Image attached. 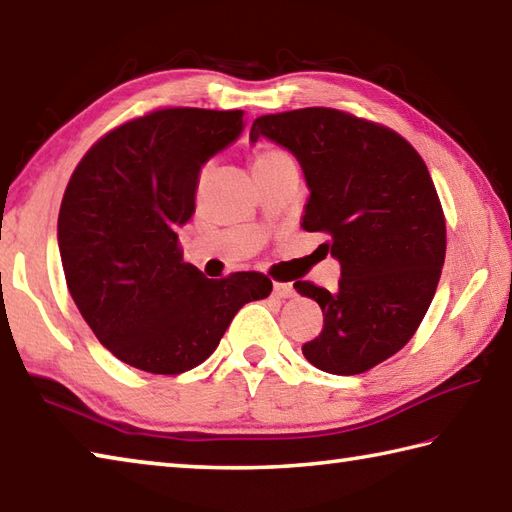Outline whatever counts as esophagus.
<instances>
[{"label": "esophagus", "instance_id": "obj_1", "mask_svg": "<svg viewBox=\"0 0 512 512\" xmlns=\"http://www.w3.org/2000/svg\"><path fill=\"white\" fill-rule=\"evenodd\" d=\"M273 295H275L277 299H288V297L295 295V288L290 286V284H275V286H273Z\"/></svg>", "mask_w": 512, "mask_h": 512}]
</instances>
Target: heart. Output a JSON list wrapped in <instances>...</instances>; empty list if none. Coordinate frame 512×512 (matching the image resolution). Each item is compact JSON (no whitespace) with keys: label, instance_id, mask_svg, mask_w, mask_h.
Instances as JSON below:
<instances>
[{"label":"heart","instance_id":"1","mask_svg":"<svg viewBox=\"0 0 512 512\" xmlns=\"http://www.w3.org/2000/svg\"><path fill=\"white\" fill-rule=\"evenodd\" d=\"M282 162H293L288 153L279 148H266L262 153H257L253 168H264V166H273V164H282Z\"/></svg>","mask_w":512,"mask_h":512}]
</instances>
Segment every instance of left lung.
I'll return each instance as SVG.
<instances>
[{
  "label": "left lung",
  "mask_w": 512,
  "mask_h": 512,
  "mask_svg": "<svg viewBox=\"0 0 512 512\" xmlns=\"http://www.w3.org/2000/svg\"><path fill=\"white\" fill-rule=\"evenodd\" d=\"M259 137L297 157L310 190L302 228L328 233L342 266L335 293L295 282L324 313L302 353L330 375L366 373L410 342L442 275L446 222L424 159L395 130L335 108L257 117Z\"/></svg>",
  "instance_id": "8db88e82"
}]
</instances>
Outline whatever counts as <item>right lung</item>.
<instances>
[{
    "label": "right lung",
    "instance_id": "add662e5",
    "mask_svg": "<svg viewBox=\"0 0 512 512\" xmlns=\"http://www.w3.org/2000/svg\"><path fill=\"white\" fill-rule=\"evenodd\" d=\"M244 126V110H155L110 130L70 177L57 219L66 284L128 366L186 373L213 355L239 308L273 290L262 273L208 279L179 250L199 170Z\"/></svg>",
    "mask_w": 512,
    "mask_h": 512
}]
</instances>
